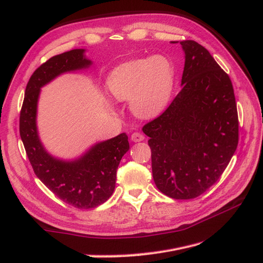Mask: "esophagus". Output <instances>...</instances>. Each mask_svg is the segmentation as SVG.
<instances>
[{"label":"esophagus","instance_id":"1","mask_svg":"<svg viewBox=\"0 0 263 263\" xmlns=\"http://www.w3.org/2000/svg\"><path fill=\"white\" fill-rule=\"evenodd\" d=\"M144 139H145L144 135H141L140 133H134L132 135V141H134V142H139V141H142Z\"/></svg>","mask_w":263,"mask_h":263}]
</instances>
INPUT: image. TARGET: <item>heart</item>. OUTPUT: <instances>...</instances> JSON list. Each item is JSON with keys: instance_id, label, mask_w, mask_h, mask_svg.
Segmentation results:
<instances>
[{"instance_id": "heart-1", "label": "heart", "mask_w": 263, "mask_h": 263, "mask_svg": "<svg viewBox=\"0 0 263 263\" xmlns=\"http://www.w3.org/2000/svg\"><path fill=\"white\" fill-rule=\"evenodd\" d=\"M176 71L163 54L126 61L115 67L107 78L113 97L129 101V109L138 118L150 119L160 115L172 97Z\"/></svg>"}]
</instances>
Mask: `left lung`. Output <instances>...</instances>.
<instances>
[{"mask_svg": "<svg viewBox=\"0 0 263 263\" xmlns=\"http://www.w3.org/2000/svg\"><path fill=\"white\" fill-rule=\"evenodd\" d=\"M180 44L185 59L182 90L142 132L150 137L159 191L190 200L216 183L234 156L238 114L232 81L209 50L194 41Z\"/></svg>", "mask_w": 263, "mask_h": 263, "instance_id": "obj_1", "label": "left lung"}]
</instances>
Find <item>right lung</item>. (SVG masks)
I'll use <instances>...</instances> for the list:
<instances>
[{"label":"right lung","instance_id":"1","mask_svg":"<svg viewBox=\"0 0 263 263\" xmlns=\"http://www.w3.org/2000/svg\"><path fill=\"white\" fill-rule=\"evenodd\" d=\"M85 49L57 54L39 67L30 77L20 117V134L37 178L65 203L77 209H94L113 194L116 171L123 156L129 150L125 133L91 146L72 160L50 155L39 138L37 108L42 87L68 72L86 70L92 61Z\"/></svg>","mask_w":263,"mask_h":263}]
</instances>
